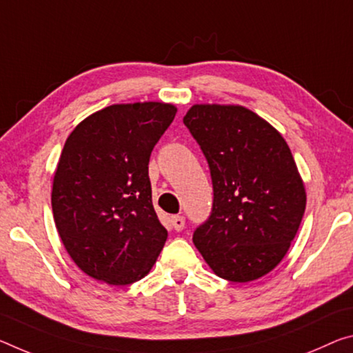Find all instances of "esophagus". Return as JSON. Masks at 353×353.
Returning a JSON list of instances; mask_svg holds the SVG:
<instances>
[{
  "instance_id": "esophagus-1",
  "label": "esophagus",
  "mask_w": 353,
  "mask_h": 353,
  "mask_svg": "<svg viewBox=\"0 0 353 353\" xmlns=\"http://www.w3.org/2000/svg\"><path fill=\"white\" fill-rule=\"evenodd\" d=\"M171 225L176 229V231H182V229L185 228V218H183L182 215H172Z\"/></svg>"
}]
</instances>
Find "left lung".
<instances>
[{"label":"left lung","mask_w":353,"mask_h":353,"mask_svg":"<svg viewBox=\"0 0 353 353\" xmlns=\"http://www.w3.org/2000/svg\"><path fill=\"white\" fill-rule=\"evenodd\" d=\"M210 168L214 205L193 243L215 275L248 283L286 256L306 207L305 183L275 127L242 105L196 103L183 116Z\"/></svg>","instance_id":"1"}]
</instances>
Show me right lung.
<instances>
[{
  "label": "right lung",
  "mask_w": 353,
  "mask_h": 353,
  "mask_svg": "<svg viewBox=\"0 0 353 353\" xmlns=\"http://www.w3.org/2000/svg\"><path fill=\"white\" fill-rule=\"evenodd\" d=\"M177 108L116 103L65 139L52 188L54 225L67 253L94 279L127 286L148 275L168 231L152 204L149 159Z\"/></svg>",
  "instance_id": "1"
}]
</instances>
